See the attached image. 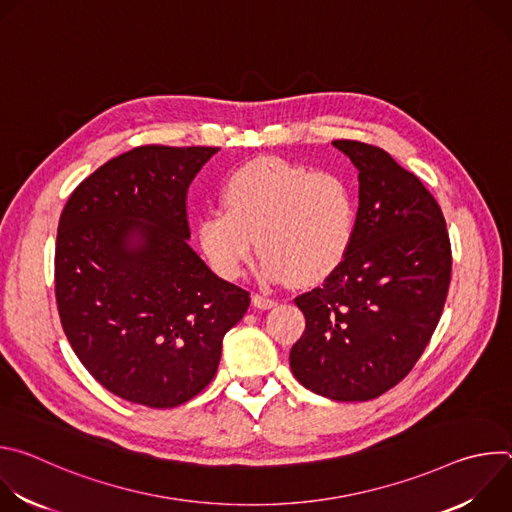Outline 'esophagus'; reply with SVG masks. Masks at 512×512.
<instances>
[{
    "label": "esophagus",
    "mask_w": 512,
    "mask_h": 512,
    "mask_svg": "<svg viewBox=\"0 0 512 512\" xmlns=\"http://www.w3.org/2000/svg\"><path fill=\"white\" fill-rule=\"evenodd\" d=\"M253 304H255L257 308H261V310H269V308L275 306V300L269 298V296H265V294H253Z\"/></svg>",
    "instance_id": "34e87169"
}]
</instances>
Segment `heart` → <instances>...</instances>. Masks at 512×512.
<instances>
[{"mask_svg":"<svg viewBox=\"0 0 512 512\" xmlns=\"http://www.w3.org/2000/svg\"><path fill=\"white\" fill-rule=\"evenodd\" d=\"M223 200L225 208L202 212L198 239L227 279L241 275L257 237L267 279L320 283L342 265L356 237V192L336 172L263 158L229 176Z\"/></svg>","mask_w":512,"mask_h":512,"instance_id":"heart-1","label":"heart"}]
</instances>
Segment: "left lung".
<instances>
[{
	"label": "left lung",
	"instance_id": "left-lung-1",
	"mask_svg": "<svg viewBox=\"0 0 512 512\" xmlns=\"http://www.w3.org/2000/svg\"><path fill=\"white\" fill-rule=\"evenodd\" d=\"M358 168L350 253L296 298L306 316L289 367L310 391L369 401L403 381L442 318L452 279L444 212L423 182L377 145L336 139Z\"/></svg>",
	"mask_w": 512,
	"mask_h": 512
}]
</instances>
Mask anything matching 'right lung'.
<instances>
[{
    "mask_svg": "<svg viewBox=\"0 0 512 512\" xmlns=\"http://www.w3.org/2000/svg\"><path fill=\"white\" fill-rule=\"evenodd\" d=\"M216 152L139 145L85 178L62 208L60 324L95 381L125 401L170 409L196 397L251 304L186 241L188 186Z\"/></svg>",
    "mask_w": 512,
    "mask_h": 512,
    "instance_id": "right-lung-1",
    "label": "right lung"
}]
</instances>
